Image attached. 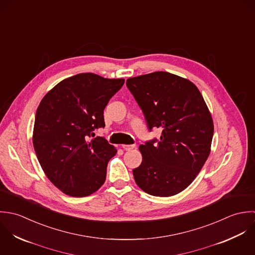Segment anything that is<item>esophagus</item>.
<instances>
[{"label": "esophagus", "instance_id": "34e87169", "mask_svg": "<svg viewBox=\"0 0 255 255\" xmlns=\"http://www.w3.org/2000/svg\"><path fill=\"white\" fill-rule=\"evenodd\" d=\"M122 148L125 150V151H131L133 149L136 148L135 145H122Z\"/></svg>", "mask_w": 255, "mask_h": 255}]
</instances>
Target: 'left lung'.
Segmentation results:
<instances>
[{
  "label": "left lung",
  "instance_id": "1",
  "mask_svg": "<svg viewBox=\"0 0 255 255\" xmlns=\"http://www.w3.org/2000/svg\"><path fill=\"white\" fill-rule=\"evenodd\" d=\"M126 85L141 107L150 130L160 139L141 145L142 163L133 169L137 185L153 196L183 191L195 179L210 152L214 123L198 88L189 80L153 72L129 78Z\"/></svg>",
  "mask_w": 255,
  "mask_h": 255
}]
</instances>
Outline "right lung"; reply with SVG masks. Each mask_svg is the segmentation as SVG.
I'll list each match as a JSON object with an SVG mask.
<instances>
[{
	"mask_svg": "<svg viewBox=\"0 0 255 255\" xmlns=\"http://www.w3.org/2000/svg\"><path fill=\"white\" fill-rule=\"evenodd\" d=\"M124 82L94 73L78 74L57 84L39 103L34 151L48 179L63 193L85 197L104 183L107 163L117 150L102 137L87 139L105 126L103 110Z\"/></svg>",
	"mask_w": 255,
	"mask_h": 255,
	"instance_id": "obj_1",
	"label": "right lung"
}]
</instances>
